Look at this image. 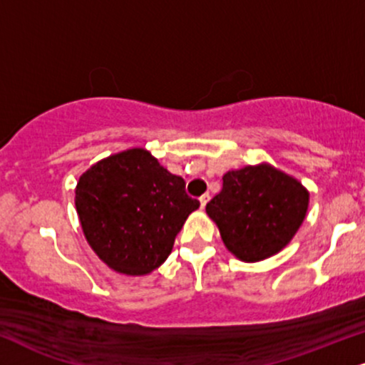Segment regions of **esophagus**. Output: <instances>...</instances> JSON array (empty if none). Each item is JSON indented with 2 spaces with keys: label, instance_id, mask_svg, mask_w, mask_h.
<instances>
[{
  "label": "esophagus",
  "instance_id": "obj_1",
  "mask_svg": "<svg viewBox=\"0 0 365 365\" xmlns=\"http://www.w3.org/2000/svg\"><path fill=\"white\" fill-rule=\"evenodd\" d=\"M208 201H210V195H208V192H205V195L200 197V203H201V208H205V206H206V203H208Z\"/></svg>",
  "mask_w": 365,
  "mask_h": 365
}]
</instances>
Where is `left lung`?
<instances>
[{
    "instance_id": "obj_1",
    "label": "left lung",
    "mask_w": 365,
    "mask_h": 365,
    "mask_svg": "<svg viewBox=\"0 0 365 365\" xmlns=\"http://www.w3.org/2000/svg\"><path fill=\"white\" fill-rule=\"evenodd\" d=\"M309 192L298 179L269 164L223 175V187L206 205L225 247L244 262L281 252L307 217Z\"/></svg>"
}]
</instances>
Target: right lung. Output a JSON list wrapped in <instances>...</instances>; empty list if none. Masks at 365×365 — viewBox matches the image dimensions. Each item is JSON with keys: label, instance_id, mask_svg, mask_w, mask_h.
I'll return each instance as SVG.
<instances>
[{"label": "right lung", "instance_id": "obj_1", "mask_svg": "<svg viewBox=\"0 0 365 365\" xmlns=\"http://www.w3.org/2000/svg\"><path fill=\"white\" fill-rule=\"evenodd\" d=\"M145 148H128L91 165L76 186L88 244L108 267L142 276L164 264L200 201Z\"/></svg>", "mask_w": 365, "mask_h": 365}]
</instances>
